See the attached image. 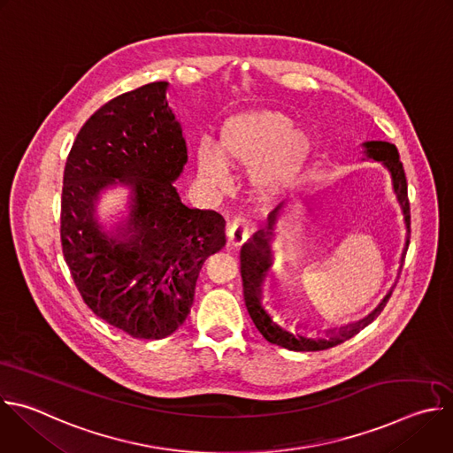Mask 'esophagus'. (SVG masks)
Segmentation results:
<instances>
[{
  "mask_svg": "<svg viewBox=\"0 0 453 453\" xmlns=\"http://www.w3.org/2000/svg\"><path fill=\"white\" fill-rule=\"evenodd\" d=\"M250 233V224L245 217H234L227 226V242L231 245H240L247 240Z\"/></svg>",
  "mask_w": 453,
  "mask_h": 453,
  "instance_id": "34e87169",
  "label": "esophagus"
}]
</instances>
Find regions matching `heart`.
Instances as JSON below:
<instances>
[{
    "label": "heart",
    "instance_id": "1",
    "mask_svg": "<svg viewBox=\"0 0 453 453\" xmlns=\"http://www.w3.org/2000/svg\"><path fill=\"white\" fill-rule=\"evenodd\" d=\"M310 150L308 136L292 127V118L280 111L254 109L224 121L217 149L197 147L199 173L215 186L229 179L227 165H250L252 182L265 191L285 186L303 166Z\"/></svg>",
    "mask_w": 453,
    "mask_h": 453
}]
</instances>
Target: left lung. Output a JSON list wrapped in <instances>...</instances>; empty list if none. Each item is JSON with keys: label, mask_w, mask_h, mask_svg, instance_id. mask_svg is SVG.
Listing matches in <instances>:
<instances>
[{"label": "left lung", "mask_w": 453, "mask_h": 453, "mask_svg": "<svg viewBox=\"0 0 453 453\" xmlns=\"http://www.w3.org/2000/svg\"><path fill=\"white\" fill-rule=\"evenodd\" d=\"M364 147H365V152H367L369 157H372L376 161H381L387 168H389V172L393 175L395 191H396L398 201H400L403 215H405L407 231L411 233V203H409V196H407V177H405L403 163L400 161L398 149L391 143H387V142H367V143H364ZM281 206L283 204H280L269 215L267 231H260L257 234H254V238L249 243H245L240 250V274H242L243 299H245L247 311H249L252 322L256 325L257 332H260L271 344H278L285 349H290V351H320V349H328V348H334L337 344H342V342L349 341L351 337H355L367 325H371V322L381 313V310L387 304V301H389L391 294L380 303V306L369 317L362 319L360 322H355V325L341 328L337 334L332 330L328 334V339H306V337L294 335V334L280 328L276 322L271 320L269 313L260 304V294H262V281L265 278V273L269 271V267L273 264L269 242H271V236H273V226L276 222V217H278ZM407 245H409V240H407Z\"/></svg>", "instance_id": "left-lung-1"}]
</instances>
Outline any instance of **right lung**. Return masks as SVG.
<instances>
[{
    "instance_id": "right-lung-1",
    "label": "right lung",
    "mask_w": 453,
    "mask_h": 453,
    "mask_svg": "<svg viewBox=\"0 0 453 453\" xmlns=\"http://www.w3.org/2000/svg\"><path fill=\"white\" fill-rule=\"evenodd\" d=\"M168 82L127 91L82 125L64 166L60 243L95 315L134 339H165L186 320L199 271L226 243V220L189 210L172 184L188 161ZM118 180L134 189L123 241L92 219L97 193Z\"/></svg>"
}]
</instances>
